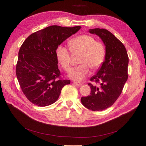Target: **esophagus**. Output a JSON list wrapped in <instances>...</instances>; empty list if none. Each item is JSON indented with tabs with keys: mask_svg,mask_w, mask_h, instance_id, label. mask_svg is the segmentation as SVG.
I'll return each instance as SVG.
<instances>
[{
	"mask_svg": "<svg viewBox=\"0 0 146 146\" xmlns=\"http://www.w3.org/2000/svg\"><path fill=\"white\" fill-rule=\"evenodd\" d=\"M74 84L77 86H80L82 85V83L80 82H74Z\"/></svg>",
	"mask_w": 146,
	"mask_h": 146,
	"instance_id": "1",
	"label": "esophagus"
}]
</instances>
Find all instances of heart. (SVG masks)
Masks as SVG:
<instances>
[{"instance_id": "b5f03b06", "label": "heart", "mask_w": 146, "mask_h": 146, "mask_svg": "<svg viewBox=\"0 0 146 146\" xmlns=\"http://www.w3.org/2000/svg\"><path fill=\"white\" fill-rule=\"evenodd\" d=\"M69 49L63 45H59L56 48L55 55L58 63L66 72H69L71 64L70 51L75 55L80 54L78 59L80 64L72 69L69 74V77L72 80H82L90 74V68L98 70L104 62L105 45L96 41L91 35H80L73 38L69 41Z\"/></svg>"}]
</instances>
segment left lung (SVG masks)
<instances>
[{"instance_id": "left-lung-1", "label": "left lung", "mask_w": 146, "mask_h": 146, "mask_svg": "<svg viewBox=\"0 0 146 146\" xmlns=\"http://www.w3.org/2000/svg\"><path fill=\"white\" fill-rule=\"evenodd\" d=\"M90 32L102 39L105 45L104 62L90 78V95L82 97L85 107L92 111H102L112 106L120 96L128 79L129 56L124 45L108 30L91 29Z\"/></svg>"}]
</instances>
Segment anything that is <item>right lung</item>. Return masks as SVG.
Here are the masks:
<instances>
[{
	"label": "right lung",
	"mask_w": 146,
	"mask_h": 146,
	"mask_svg": "<svg viewBox=\"0 0 146 146\" xmlns=\"http://www.w3.org/2000/svg\"><path fill=\"white\" fill-rule=\"evenodd\" d=\"M51 25L31 34L19 50L16 74L24 94L39 107L57 100L70 80L61 77L56 58V47L80 29Z\"/></svg>",
	"instance_id": "1"
}]
</instances>
